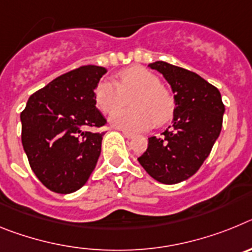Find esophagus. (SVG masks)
I'll list each match as a JSON object with an SVG mask.
<instances>
[{
  "label": "esophagus",
  "mask_w": 252,
  "mask_h": 252,
  "mask_svg": "<svg viewBox=\"0 0 252 252\" xmlns=\"http://www.w3.org/2000/svg\"><path fill=\"white\" fill-rule=\"evenodd\" d=\"M122 135H124L125 137H127V139H132L133 137V133L128 132V131H122Z\"/></svg>",
  "instance_id": "obj_1"
}]
</instances>
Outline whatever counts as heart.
<instances>
[{"label":"heart","mask_w":252,"mask_h":252,"mask_svg":"<svg viewBox=\"0 0 252 252\" xmlns=\"http://www.w3.org/2000/svg\"><path fill=\"white\" fill-rule=\"evenodd\" d=\"M133 95L134 106L117 111ZM94 101L103 113H113L110 122L125 131H144L158 124H165L174 112V99L162 88L160 79L148 69L139 65L126 68L119 73V82L103 79L94 90Z\"/></svg>","instance_id":"1"}]
</instances>
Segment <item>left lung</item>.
Wrapping results in <instances>:
<instances>
[{"label":"left lung","instance_id":"obj_1","mask_svg":"<svg viewBox=\"0 0 252 252\" xmlns=\"http://www.w3.org/2000/svg\"><path fill=\"white\" fill-rule=\"evenodd\" d=\"M164 75L174 93V119L161 136L149 137L137 158L154 179L177 184L194 175L220 136L224 104L221 93L197 73L165 62L149 64Z\"/></svg>","mask_w":252,"mask_h":252}]
</instances>
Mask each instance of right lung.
I'll return each instance as SVG.
<instances>
[{"label": "right lung", "instance_id": "add662e5", "mask_svg": "<svg viewBox=\"0 0 252 252\" xmlns=\"http://www.w3.org/2000/svg\"><path fill=\"white\" fill-rule=\"evenodd\" d=\"M103 66L83 65L30 95L21 112V141L31 169L51 192L68 194L87 183L101 154L107 124L95 108Z\"/></svg>", "mask_w": 252, "mask_h": 252}]
</instances>
